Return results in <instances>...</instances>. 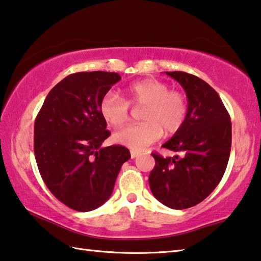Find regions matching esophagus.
<instances>
[{
  "label": "esophagus",
  "mask_w": 261,
  "mask_h": 261,
  "mask_svg": "<svg viewBox=\"0 0 261 261\" xmlns=\"http://www.w3.org/2000/svg\"><path fill=\"white\" fill-rule=\"evenodd\" d=\"M130 154H131V158H132V159H135L136 156L138 155V152H137V151H134V150H132V151L130 152Z\"/></svg>",
  "instance_id": "34e87169"
}]
</instances>
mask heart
<instances>
[{"instance_id": "1", "label": "heart", "mask_w": 261, "mask_h": 261, "mask_svg": "<svg viewBox=\"0 0 261 261\" xmlns=\"http://www.w3.org/2000/svg\"><path fill=\"white\" fill-rule=\"evenodd\" d=\"M124 96L107 93L100 102V114L114 127H122L130 121V106L142 107L138 125L126 127L113 136V140L134 150H144L156 142L165 132L171 136L182 127L187 117V100L179 90L154 79H146L127 86Z\"/></svg>"}]
</instances>
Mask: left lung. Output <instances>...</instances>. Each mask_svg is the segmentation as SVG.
Returning a JSON list of instances; mask_svg holds the SVG:
<instances>
[{
    "mask_svg": "<svg viewBox=\"0 0 261 261\" xmlns=\"http://www.w3.org/2000/svg\"><path fill=\"white\" fill-rule=\"evenodd\" d=\"M188 97L181 129L164 144L177 155L152 153L155 166L148 176L151 192L172 209H187L208 197L220 184L231 151V121L220 95L205 81L186 72H166Z\"/></svg>",
    "mask_w": 261,
    "mask_h": 261,
    "instance_id": "8db88e82",
    "label": "left lung"
}]
</instances>
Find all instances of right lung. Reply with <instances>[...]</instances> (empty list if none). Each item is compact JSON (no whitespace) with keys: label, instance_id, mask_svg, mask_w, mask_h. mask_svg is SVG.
<instances>
[{"label":"right lung","instance_id":"1","mask_svg":"<svg viewBox=\"0 0 261 261\" xmlns=\"http://www.w3.org/2000/svg\"><path fill=\"white\" fill-rule=\"evenodd\" d=\"M121 75L79 72L49 90L35 121L34 148L41 179L68 208L90 212L110 197L125 146L101 147L109 137L100 102Z\"/></svg>","mask_w":261,"mask_h":261}]
</instances>
